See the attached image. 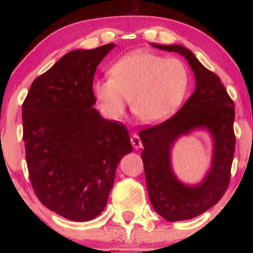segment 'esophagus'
Returning a JSON list of instances; mask_svg holds the SVG:
<instances>
[{
    "label": "esophagus",
    "instance_id": "esophagus-1",
    "mask_svg": "<svg viewBox=\"0 0 253 253\" xmlns=\"http://www.w3.org/2000/svg\"><path fill=\"white\" fill-rule=\"evenodd\" d=\"M130 140H131V144H132L134 150H138V148H140L141 146H143V144H141V140L138 134H132L130 138Z\"/></svg>",
    "mask_w": 253,
    "mask_h": 253
}]
</instances>
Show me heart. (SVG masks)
<instances>
[{
	"mask_svg": "<svg viewBox=\"0 0 253 253\" xmlns=\"http://www.w3.org/2000/svg\"><path fill=\"white\" fill-rule=\"evenodd\" d=\"M110 78L96 81L93 91L103 114L117 119L126 108L146 123H160L174 114L184 99L189 71L181 60L146 50L121 57L109 69Z\"/></svg>",
	"mask_w": 253,
	"mask_h": 253,
	"instance_id": "obj_1",
	"label": "heart"
}]
</instances>
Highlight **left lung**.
<instances>
[{
    "label": "left lung",
    "mask_w": 253,
    "mask_h": 253,
    "mask_svg": "<svg viewBox=\"0 0 253 253\" xmlns=\"http://www.w3.org/2000/svg\"><path fill=\"white\" fill-rule=\"evenodd\" d=\"M186 58L196 77V89L182 108L157 126L139 131L145 178L152 206L168 221L189 220L206 212L222 198L230 182L235 153V105L220 78L206 69L188 48L181 44H155ZM199 127L212 134V167L198 186H185L171 170L170 151L178 136Z\"/></svg>",
    "instance_id": "8db88e82"
}]
</instances>
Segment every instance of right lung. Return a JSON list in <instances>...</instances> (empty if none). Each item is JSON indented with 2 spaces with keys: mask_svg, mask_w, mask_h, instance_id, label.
<instances>
[{
  "mask_svg": "<svg viewBox=\"0 0 253 253\" xmlns=\"http://www.w3.org/2000/svg\"><path fill=\"white\" fill-rule=\"evenodd\" d=\"M114 43L65 54L34 79L23 103L30 181L42 205L72 221L105 209L121 159L132 151L129 131L93 108V78Z\"/></svg>",
  "mask_w": 253,
  "mask_h": 253,
  "instance_id": "1",
  "label": "right lung"
}]
</instances>
